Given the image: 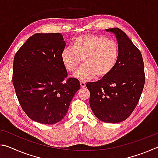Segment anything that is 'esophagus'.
Instances as JSON below:
<instances>
[{
	"label": "esophagus",
	"instance_id": "obj_1",
	"mask_svg": "<svg viewBox=\"0 0 158 158\" xmlns=\"http://www.w3.org/2000/svg\"><path fill=\"white\" fill-rule=\"evenodd\" d=\"M80 85H81V88H85V83L84 81H80Z\"/></svg>",
	"mask_w": 158,
	"mask_h": 158
}]
</instances>
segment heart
Wrapping results in <instances>:
<instances>
[{
  "label": "heart",
  "mask_w": 158,
  "mask_h": 158,
  "mask_svg": "<svg viewBox=\"0 0 158 158\" xmlns=\"http://www.w3.org/2000/svg\"><path fill=\"white\" fill-rule=\"evenodd\" d=\"M73 49L66 48L61 53V61L68 72L73 73L75 78L87 81L95 75L102 78L114 69L118 56V46L114 40L97 35L79 36L73 42Z\"/></svg>",
  "instance_id": "heart-1"
}]
</instances>
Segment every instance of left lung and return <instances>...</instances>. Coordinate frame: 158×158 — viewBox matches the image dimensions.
Listing matches in <instances>:
<instances>
[{
    "instance_id": "1",
    "label": "left lung",
    "mask_w": 158,
    "mask_h": 158,
    "mask_svg": "<svg viewBox=\"0 0 158 158\" xmlns=\"http://www.w3.org/2000/svg\"><path fill=\"white\" fill-rule=\"evenodd\" d=\"M113 33L118 44V56L108 75L86 84L90 106L95 116L105 123H117L129 117L139 100L145 84L142 56L123 31L106 29Z\"/></svg>"
}]
</instances>
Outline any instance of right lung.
<instances>
[{
  "label": "right lung",
  "mask_w": 158,
  "mask_h": 158,
  "mask_svg": "<svg viewBox=\"0 0 158 158\" xmlns=\"http://www.w3.org/2000/svg\"><path fill=\"white\" fill-rule=\"evenodd\" d=\"M65 42L60 33H36L16 53L12 82L21 108L34 121L52 125L61 121L80 89L61 61Z\"/></svg>",
  "instance_id": "1"
}]
</instances>
